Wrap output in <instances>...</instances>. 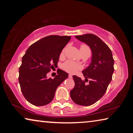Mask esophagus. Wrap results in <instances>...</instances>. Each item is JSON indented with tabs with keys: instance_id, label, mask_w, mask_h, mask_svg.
<instances>
[{
	"instance_id": "1",
	"label": "esophagus",
	"mask_w": 133,
	"mask_h": 133,
	"mask_svg": "<svg viewBox=\"0 0 133 133\" xmlns=\"http://www.w3.org/2000/svg\"><path fill=\"white\" fill-rule=\"evenodd\" d=\"M68 77H69V78H71H71L72 77V76L71 75V74H69V75H68Z\"/></svg>"
}]
</instances>
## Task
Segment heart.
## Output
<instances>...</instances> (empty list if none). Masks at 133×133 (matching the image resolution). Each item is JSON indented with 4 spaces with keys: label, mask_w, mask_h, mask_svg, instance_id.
<instances>
[{
    "label": "heart",
    "mask_w": 133,
    "mask_h": 133,
    "mask_svg": "<svg viewBox=\"0 0 133 133\" xmlns=\"http://www.w3.org/2000/svg\"><path fill=\"white\" fill-rule=\"evenodd\" d=\"M82 47H88V46L85 45H82L81 46V48H82ZM63 52H64V50L62 51L61 55H63ZM62 67L63 70L71 74L76 73V72H77L78 71L81 70L82 69V65L77 64V63H76L75 62H74L71 61H68L65 62L63 64Z\"/></svg>",
    "instance_id": "heart-1"
}]
</instances>
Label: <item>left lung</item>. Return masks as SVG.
Listing matches in <instances>:
<instances>
[{"mask_svg":"<svg viewBox=\"0 0 133 133\" xmlns=\"http://www.w3.org/2000/svg\"><path fill=\"white\" fill-rule=\"evenodd\" d=\"M78 40L90 47L92 51L91 63L82 71L88 81L73 76L75 85L70 91L71 99L76 104L90 106L99 101L107 91L114 72V59L112 52L106 43L97 36L86 34L76 36Z\"/></svg>","mask_w":133,"mask_h":133,"instance_id":"1","label":"left lung"}]
</instances>
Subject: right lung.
Returning a JSON list of instances; mask_svg holds the SVG:
<instances>
[{
	"mask_svg": "<svg viewBox=\"0 0 133 133\" xmlns=\"http://www.w3.org/2000/svg\"><path fill=\"white\" fill-rule=\"evenodd\" d=\"M70 39L68 36H48L26 50L19 68V82L23 96L30 103L36 106L50 103L56 89L68 77V74L60 69L54 79H47L46 74L57 67L60 54Z\"/></svg>",
	"mask_w": 133,
	"mask_h": 133,
	"instance_id": "add662e5",
	"label": "right lung"
}]
</instances>
